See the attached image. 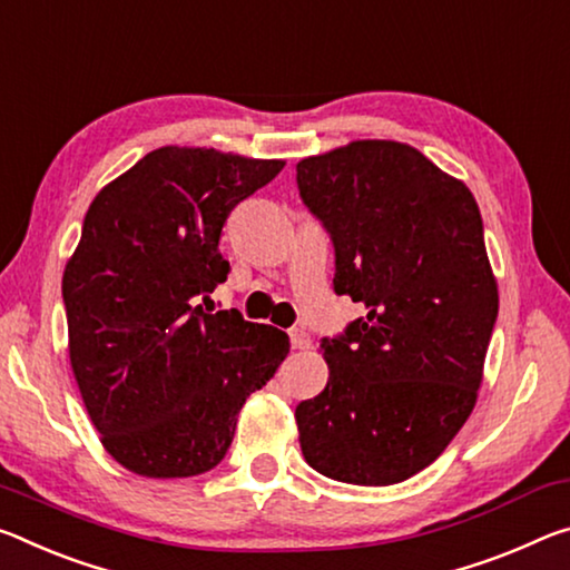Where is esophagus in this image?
<instances>
[{"mask_svg":"<svg viewBox=\"0 0 570 570\" xmlns=\"http://www.w3.org/2000/svg\"><path fill=\"white\" fill-rule=\"evenodd\" d=\"M288 337H292V347L294 350H309L312 347V337L302 327L288 330Z\"/></svg>","mask_w":570,"mask_h":570,"instance_id":"esophagus-1","label":"esophagus"}]
</instances>
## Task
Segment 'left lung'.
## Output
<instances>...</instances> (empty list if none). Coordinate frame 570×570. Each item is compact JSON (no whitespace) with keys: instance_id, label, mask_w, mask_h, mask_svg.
Segmentation results:
<instances>
[{"instance_id":"8db88e82","label":"left lung","mask_w":570,"mask_h":570,"mask_svg":"<svg viewBox=\"0 0 570 570\" xmlns=\"http://www.w3.org/2000/svg\"><path fill=\"white\" fill-rule=\"evenodd\" d=\"M330 233L334 292L367 314L324 337L327 387L296 405L306 464L387 487L436 462L472 413L497 322L474 195L401 141H352L296 165Z\"/></svg>"}]
</instances>
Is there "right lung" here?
<instances>
[{"label":"right lung","mask_w":570,"mask_h":570,"mask_svg":"<svg viewBox=\"0 0 570 570\" xmlns=\"http://www.w3.org/2000/svg\"><path fill=\"white\" fill-rule=\"evenodd\" d=\"M282 169L161 147L88 207L62 274L70 365L101 444L134 474L218 466L243 403L288 355L286 332L203 309L230 271L218 248L230 210Z\"/></svg>","instance_id":"obj_1"}]
</instances>
